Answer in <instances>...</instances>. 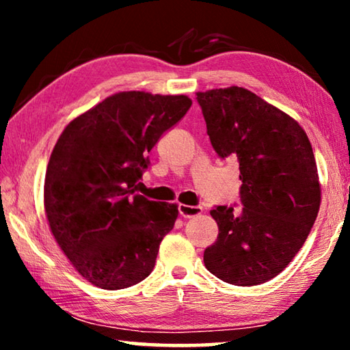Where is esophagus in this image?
I'll use <instances>...</instances> for the list:
<instances>
[{
    "label": "esophagus",
    "instance_id": "1",
    "mask_svg": "<svg viewBox=\"0 0 350 350\" xmlns=\"http://www.w3.org/2000/svg\"><path fill=\"white\" fill-rule=\"evenodd\" d=\"M202 213V206L199 205H185V204H179V215L182 217H193L198 216Z\"/></svg>",
    "mask_w": 350,
    "mask_h": 350
}]
</instances>
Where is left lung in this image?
<instances>
[{
	"mask_svg": "<svg viewBox=\"0 0 350 350\" xmlns=\"http://www.w3.org/2000/svg\"><path fill=\"white\" fill-rule=\"evenodd\" d=\"M213 150L239 162L241 208L210 211L219 234L205 267L224 282L250 287L287 267L309 236L321 202L318 170L304 129L244 88L198 92Z\"/></svg>",
	"mask_w": 350,
	"mask_h": 350,
	"instance_id": "obj_1",
	"label": "left lung"
}]
</instances>
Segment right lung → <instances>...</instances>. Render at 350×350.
Instances as JSON below:
<instances>
[{
    "instance_id": "1",
    "label": "right lung",
    "mask_w": 350,
    "mask_h": 350,
    "mask_svg": "<svg viewBox=\"0 0 350 350\" xmlns=\"http://www.w3.org/2000/svg\"><path fill=\"white\" fill-rule=\"evenodd\" d=\"M189 106L187 96L118 92L74 118L55 144L46 216L57 244L94 286L126 288L152 271L179 210L134 187L150 167L148 152Z\"/></svg>"
}]
</instances>
